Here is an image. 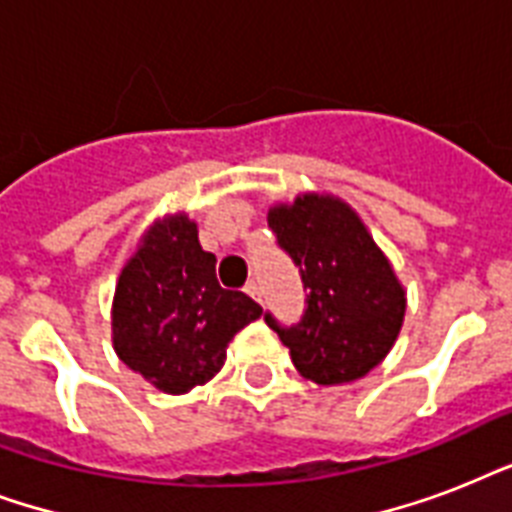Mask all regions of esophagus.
I'll return each mask as SVG.
<instances>
[{
  "mask_svg": "<svg viewBox=\"0 0 512 512\" xmlns=\"http://www.w3.org/2000/svg\"><path fill=\"white\" fill-rule=\"evenodd\" d=\"M244 292H247V295L252 297V300H257V303H260V287H257L255 279L247 281V287H244Z\"/></svg>",
  "mask_w": 512,
  "mask_h": 512,
  "instance_id": "obj_1",
  "label": "esophagus"
}]
</instances>
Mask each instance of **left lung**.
I'll return each mask as SVG.
<instances>
[{
  "instance_id": "8db88e82",
  "label": "left lung",
  "mask_w": 512,
  "mask_h": 512,
  "mask_svg": "<svg viewBox=\"0 0 512 512\" xmlns=\"http://www.w3.org/2000/svg\"><path fill=\"white\" fill-rule=\"evenodd\" d=\"M268 225L300 265L308 308L297 327H268L289 348L292 364L316 385L361 380L396 345L406 289L358 212L321 191L276 201Z\"/></svg>"
}]
</instances>
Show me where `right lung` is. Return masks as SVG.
Listing matches in <instances>:
<instances>
[{
	"label": "right lung",
	"mask_w": 512,
	"mask_h": 512,
	"mask_svg": "<svg viewBox=\"0 0 512 512\" xmlns=\"http://www.w3.org/2000/svg\"><path fill=\"white\" fill-rule=\"evenodd\" d=\"M196 220L156 217L124 263L111 305L116 356L156 390L183 396L215 377L236 332L263 316L244 292L217 284Z\"/></svg>",
	"instance_id": "obj_1"
}]
</instances>
